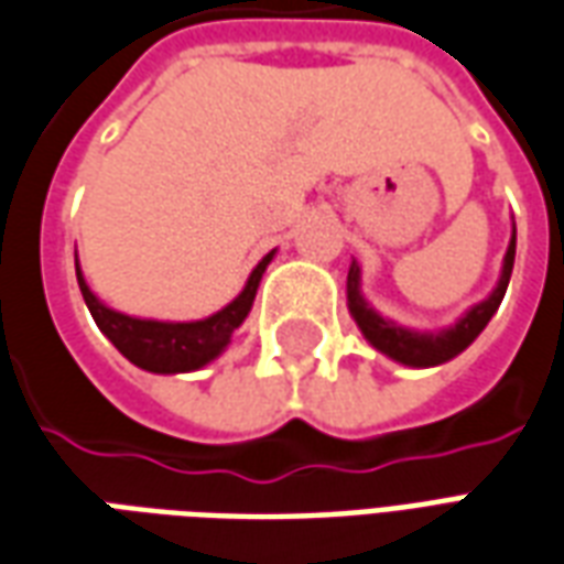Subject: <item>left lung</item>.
Returning a JSON list of instances; mask_svg holds the SVG:
<instances>
[{"instance_id": "obj_1", "label": "left lung", "mask_w": 564, "mask_h": 564, "mask_svg": "<svg viewBox=\"0 0 564 564\" xmlns=\"http://www.w3.org/2000/svg\"><path fill=\"white\" fill-rule=\"evenodd\" d=\"M513 254H517V234L510 239V249H507L505 254V270H501V282H498V289L492 291V297L477 303L458 325L449 327V330H441V334H413V330H403V327L391 325L382 315L373 313L365 303V297H361V291H358V267H355V263L349 267V282H346V291H349V310H352L355 322L361 327V334L377 346L379 352H386L389 358H394V361H401V365L410 367L443 365V361H449V358H455L458 352H465L467 346L480 337L482 327L489 325V318L495 315V310L501 306L507 282H510V273H513Z\"/></svg>"}]
</instances>
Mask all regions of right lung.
Returning <instances> with one entry per match:
<instances>
[{
	"label": "right lung",
	"mask_w": 564,
	"mask_h": 564,
	"mask_svg": "<svg viewBox=\"0 0 564 564\" xmlns=\"http://www.w3.org/2000/svg\"><path fill=\"white\" fill-rule=\"evenodd\" d=\"M270 258L273 254H267L251 270L249 282H246V289L237 301L227 303L221 313L209 315L203 322H148V318H130V315L115 313L90 294L78 263H75V273H78V289H82L84 303L94 315V322L115 343V349L123 358H130L135 367L151 370V373H187V370L209 365L212 358L221 355V349L230 343L234 330L249 315L251 301L258 294V282H261Z\"/></svg>",
	"instance_id": "obj_1"
}]
</instances>
